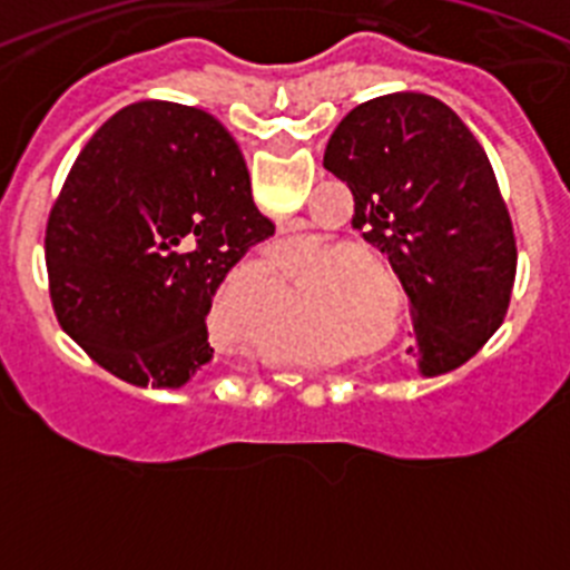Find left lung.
Listing matches in <instances>:
<instances>
[{
	"instance_id": "1",
	"label": "left lung",
	"mask_w": 570,
	"mask_h": 570,
	"mask_svg": "<svg viewBox=\"0 0 570 570\" xmlns=\"http://www.w3.org/2000/svg\"><path fill=\"white\" fill-rule=\"evenodd\" d=\"M322 165L354 194V225L387 254L414 308L407 354L454 371L500 328L517 242L485 150L454 110L414 90L356 105Z\"/></svg>"
}]
</instances>
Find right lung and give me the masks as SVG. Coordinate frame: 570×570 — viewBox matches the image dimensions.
I'll use <instances>...</instances> for the list:
<instances>
[{
	"mask_svg": "<svg viewBox=\"0 0 570 570\" xmlns=\"http://www.w3.org/2000/svg\"><path fill=\"white\" fill-rule=\"evenodd\" d=\"M271 234L239 145L214 116L163 99L128 105L90 136L50 208L59 325L119 380L183 387L214 360L216 288Z\"/></svg>",
	"mask_w": 570,
	"mask_h": 570,
	"instance_id": "obj_1",
	"label": "right lung"
}]
</instances>
